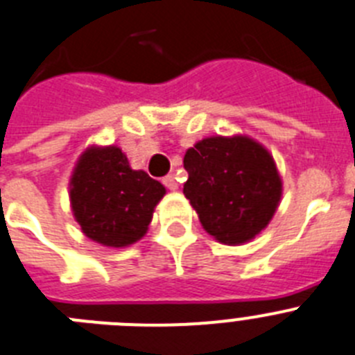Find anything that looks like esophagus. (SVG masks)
<instances>
[{
    "mask_svg": "<svg viewBox=\"0 0 355 355\" xmlns=\"http://www.w3.org/2000/svg\"><path fill=\"white\" fill-rule=\"evenodd\" d=\"M162 184H164V186L168 187V189H171V191L178 189V182H177V178L173 177V175H166V177L162 178Z\"/></svg>",
    "mask_w": 355,
    "mask_h": 355,
    "instance_id": "obj_1",
    "label": "esophagus"
}]
</instances>
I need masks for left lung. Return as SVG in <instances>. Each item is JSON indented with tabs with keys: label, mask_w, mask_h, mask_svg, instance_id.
<instances>
[{
	"label": "left lung",
	"mask_w": 355,
	"mask_h": 355,
	"mask_svg": "<svg viewBox=\"0 0 355 355\" xmlns=\"http://www.w3.org/2000/svg\"><path fill=\"white\" fill-rule=\"evenodd\" d=\"M184 168V195L220 243L250 241L275 214L282 182L273 157L250 137L200 141L186 152Z\"/></svg>",
	"instance_id": "obj_1"
}]
</instances>
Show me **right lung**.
Instances as JSON below:
<instances>
[{
    "label": "right lung",
    "instance_id": "obj_1",
    "mask_svg": "<svg viewBox=\"0 0 355 355\" xmlns=\"http://www.w3.org/2000/svg\"><path fill=\"white\" fill-rule=\"evenodd\" d=\"M164 186L135 171L116 146L89 148L69 184L73 214L92 241L128 246L146 234Z\"/></svg>",
    "mask_w": 355,
    "mask_h": 355
}]
</instances>
